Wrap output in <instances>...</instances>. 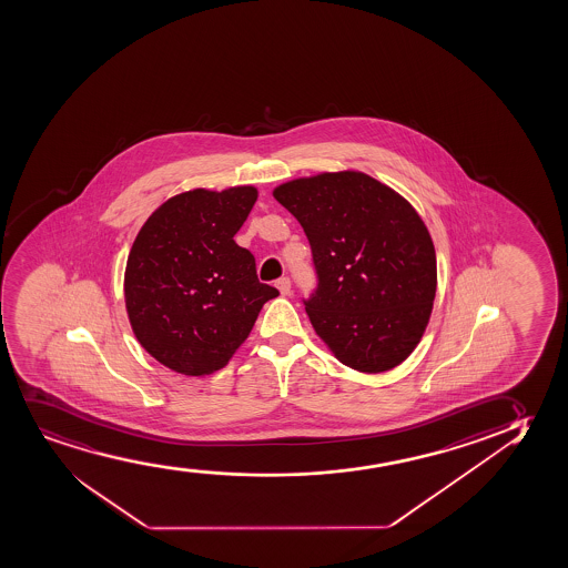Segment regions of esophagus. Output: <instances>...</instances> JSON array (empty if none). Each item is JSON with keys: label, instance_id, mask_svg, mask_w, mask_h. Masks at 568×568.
<instances>
[{"label": "esophagus", "instance_id": "esophagus-1", "mask_svg": "<svg viewBox=\"0 0 568 568\" xmlns=\"http://www.w3.org/2000/svg\"><path fill=\"white\" fill-rule=\"evenodd\" d=\"M276 287L281 290L282 295H290V292H292V282H290V278H286V276H282V278L276 281Z\"/></svg>", "mask_w": 568, "mask_h": 568}]
</instances>
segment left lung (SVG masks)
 <instances>
[{
	"instance_id": "left-lung-1",
	"label": "left lung",
	"mask_w": 568,
	"mask_h": 568,
	"mask_svg": "<svg viewBox=\"0 0 568 568\" xmlns=\"http://www.w3.org/2000/svg\"><path fill=\"white\" fill-rule=\"evenodd\" d=\"M273 195L310 240L318 287L305 311L316 336L353 371L402 365L438 286L436 250L415 207L361 171L290 180Z\"/></svg>"
}]
</instances>
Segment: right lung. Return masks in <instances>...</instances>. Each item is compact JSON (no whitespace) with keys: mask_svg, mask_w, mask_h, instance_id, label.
Returning a JSON list of instances; mask_svg holds the SVG:
<instances>
[{"mask_svg":"<svg viewBox=\"0 0 568 568\" xmlns=\"http://www.w3.org/2000/svg\"><path fill=\"white\" fill-rule=\"evenodd\" d=\"M257 187H195L169 197L138 232L124 303L140 345L186 376L226 366L278 290L261 284L255 257L234 242Z\"/></svg>","mask_w":568,"mask_h":568,"instance_id":"obj_1","label":"right lung"}]
</instances>
